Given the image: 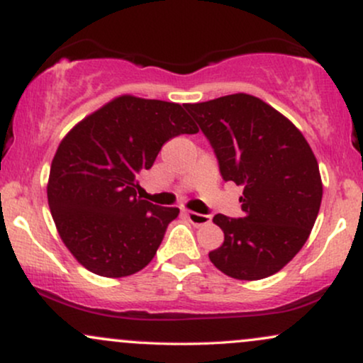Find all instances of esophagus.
<instances>
[{
    "label": "esophagus",
    "instance_id": "esophagus-1",
    "mask_svg": "<svg viewBox=\"0 0 363 363\" xmlns=\"http://www.w3.org/2000/svg\"><path fill=\"white\" fill-rule=\"evenodd\" d=\"M186 218L189 220L191 223L196 225V227H201V225H208L211 222L210 215H203V213H196V211H186Z\"/></svg>",
    "mask_w": 363,
    "mask_h": 363
}]
</instances>
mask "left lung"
<instances>
[{
  "label": "left lung",
  "instance_id": "left-lung-1",
  "mask_svg": "<svg viewBox=\"0 0 363 363\" xmlns=\"http://www.w3.org/2000/svg\"><path fill=\"white\" fill-rule=\"evenodd\" d=\"M186 109L210 140L223 181L244 189L242 218L213 216L225 239L210 261L235 280L272 277L301 251L319 213L323 182L309 143L254 95H225Z\"/></svg>",
  "mask_w": 363,
  "mask_h": 363
}]
</instances>
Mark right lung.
Here are the masks:
<instances>
[{
	"instance_id": "obj_1",
	"label": "right lung",
	"mask_w": 363,
	"mask_h": 363,
	"mask_svg": "<svg viewBox=\"0 0 363 363\" xmlns=\"http://www.w3.org/2000/svg\"><path fill=\"white\" fill-rule=\"evenodd\" d=\"M184 106L121 95L91 112L61 140L48 201L61 240L82 266L107 278L143 269L179 208L138 196V174L165 141L194 135Z\"/></svg>"
}]
</instances>
